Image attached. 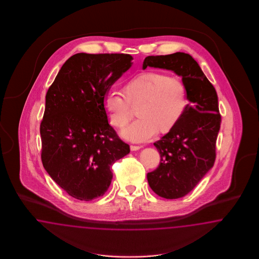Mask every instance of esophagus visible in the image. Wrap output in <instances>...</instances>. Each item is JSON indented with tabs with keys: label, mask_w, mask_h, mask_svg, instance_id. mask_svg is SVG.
Listing matches in <instances>:
<instances>
[{
	"label": "esophagus",
	"mask_w": 259,
	"mask_h": 259,
	"mask_svg": "<svg viewBox=\"0 0 259 259\" xmlns=\"http://www.w3.org/2000/svg\"><path fill=\"white\" fill-rule=\"evenodd\" d=\"M130 148L132 151H137V150H140L141 148V146H138V145H131Z\"/></svg>",
	"instance_id": "1"
}]
</instances>
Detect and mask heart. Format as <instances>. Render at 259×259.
Instances as JSON below:
<instances>
[{
  "label": "heart",
  "mask_w": 259,
  "mask_h": 259,
  "mask_svg": "<svg viewBox=\"0 0 259 259\" xmlns=\"http://www.w3.org/2000/svg\"><path fill=\"white\" fill-rule=\"evenodd\" d=\"M188 104L187 89L181 78L162 72L145 71L128 80L123 93L108 90L103 106L110 123L125 126L138 109L139 119L121 131L134 142L149 141L158 132L168 133L181 121Z\"/></svg>",
  "instance_id": "heart-1"
}]
</instances>
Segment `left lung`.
Returning a JSON list of instances; mask_svg holds the SVG:
<instances>
[{"label":"left lung","instance_id":"left-lung-1","mask_svg":"<svg viewBox=\"0 0 259 259\" xmlns=\"http://www.w3.org/2000/svg\"><path fill=\"white\" fill-rule=\"evenodd\" d=\"M147 66L174 71L187 89L186 111L178 125L154 143L160 162L147 174L149 186L157 196L176 199L195 188L214 163L221 123L218 94L187 53L148 56L142 67Z\"/></svg>","mask_w":259,"mask_h":259}]
</instances>
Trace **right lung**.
<instances>
[{
  "label": "right lung",
  "mask_w": 259,
  "mask_h": 259,
  "mask_svg": "<svg viewBox=\"0 0 259 259\" xmlns=\"http://www.w3.org/2000/svg\"><path fill=\"white\" fill-rule=\"evenodd\" d=\"M129 54L70 57L46 96L41 162L69 196L89 201L109 188L111 166L130 152L108 123L103 98L131 67Z\"/></svg>",
  "instance_id": "right-lung-1"
}]
</instances>
